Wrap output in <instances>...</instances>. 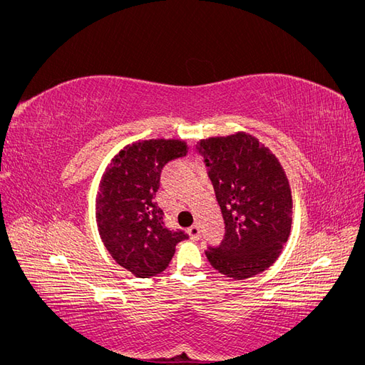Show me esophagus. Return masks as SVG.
I'll return each mask as SVG.
<instances>
[{
    "instance_id": "esophagus-1",
    "label": "esophagus",
    "mask_w": 365,
    "mask_h": 365,
    "mask_svg": "<svg viewBox=\"0 0 365 365\" xmlns=\"http://www.w3.org/2000/svg\"><path fill=\"white\" fill-rule=\"evenodd\" d=\"M187 231H189V235H190V237L193 240H197V239H200V236H201L200 235V227H197V225H192Z\"/></svg>"
}]
</instances>
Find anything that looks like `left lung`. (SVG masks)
Masks as SVG:
<instances>
[{
  "label": "left lung",
  "mask_w": 365,
  "mask_h": 365,
  "mask_svg": "<svg viewBox=\"0 0 365 365\" xmlns=\"http://www.w3.org/2000/svg\"><path fill=\"white\" fill-rule=\"evenodd\" d=\"M208 178L225 222V237L205 256L227 277L248 279L277 260L289 237L292 196L274 153L245 132L201 140Z\"/></svg>",
  "instance_id": "8db88e82"
}]
</instances>
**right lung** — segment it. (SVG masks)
Listing matches in <instances>:
<instances>
[{"mask_svg": "<svg viewBox=\"0 0 365 365\" xmlns=\"http://www.w3.org/2000/svg\"><path fill=\"white\" fill-rule=\"evenodd\" d=\"M181 140H145L120 150L106 169L97 196V225L113 259L137 277L148 279L169 267L182 230L164 225L155 201L161 172L187 155Z\"/></svg>", "mask_w": 365, "mask_h": 365, "instance_id": "obj_1", "label": "right lung"}]
</instances>
